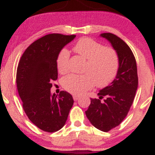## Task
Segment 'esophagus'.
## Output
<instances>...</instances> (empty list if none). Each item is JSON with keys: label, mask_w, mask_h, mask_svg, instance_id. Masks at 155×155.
Returning a JSON list of instances; mask_svg holds the SVG:
<instances>
[{"label": "esophagus", "mask_w": 155, "mask_h": 155, "mask_svg": "<svg viewBox=\"0 0 155 155\" xmlns=\"http://www.w3.org/2000/svg\"><path fill=\"white\" fill-rule=\"evenodd\" d=\"M73 98H74V101H78V99H79V96H77V95H74V96H73Z\"/></svg>", "instance_id": "34e87169"}]
</instances>
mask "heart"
<instances>
[{"mask_svg":"<svg viewBox=\"0 0 155 155\" xmlns=\"http://www.w3.org/2000/svg\"><path fill=\"white\" fill-rule=\"evenodd\" d=\"M74 51L86 59L83 71L86 74H70L62 80V85L68 92L80 95L93 87H101L109 84L116 76L119 68V56L114 48L103 47L96 41L83 38L74 45ZM70 54L63 49L57 58V66L60 73L67 71Z\"/></svg>","mask_w":155,"mask_h":155,"instance_id":"b5f03b06","label":"heart"}]
</instances>
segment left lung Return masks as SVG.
I'll return each instance as SVG.
<instances>
[{"mask_svg":"<svg viewBox=\"0 0 155 155\" xmlns=\"http://www.w3.org/2000/svg\"><path fill=\"white\" fill-rule=\"evenodd\" d=\"M100 36L109 41L116 50L119 68L112 82L99 91V98L90 99L91 104L85 114L94 127L108 132L127 116L136 95L138 79L136 59L128 45L112 33H101Z\"/></svg>","mask_w":155,"mask_h":155,"instance_id":"obj_1","label":"left lung"}]
</instances>
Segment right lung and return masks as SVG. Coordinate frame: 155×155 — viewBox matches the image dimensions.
<instances>
[{
	"label": "right lung",
	"instance_id": "obj_1",
	"mask_svg": "<svg viewBox=\"0 0 155 155\" xmlns=\"http://www.w3.org/2000/svg\"><path fill=\"white\" fill-rule=\"evenodd\" d=\"M75 35L51 33L31 44L23 53L17 67V86L23 109L35 126L53 133L65 125L74 104L70 93H51L58 79L57 58L60 51L75 38Z\"/></svg>",
	"mask_w": 155,
	"mask_h": 155
}]
</instances>
